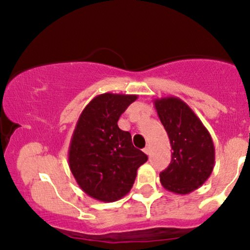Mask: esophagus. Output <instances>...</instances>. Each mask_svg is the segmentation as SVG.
Here are the masks:
<instances>
[{"label":"esophagus","instance_id":"34e87169","mask_svg":"<svg viewBox=\"0 0 250 250\" xmlns=\"http://www.w3.org/2000/svg\"><path fill=\"white\" fill-rule=\"evenodd\" d=\"M144 152L145 153H146V154H150V147H148V146H146V147H144Z\"/></svg>","mask_w":250,"mask_h":250}]
</instances>
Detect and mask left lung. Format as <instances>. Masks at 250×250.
<instances>
[{
  "mask_svg": "<svg viewBox=\"0 0 250 250\" xmlns=\"http://www.w3.org/2000/svg\"><path fill=\"white\" fill-rule=\"evenodd\" d=\"M158 116L169 137L172 160L160 173L163 187L186 195L209 179L214 166V145L210 132L180 98L154 100Z\"/></svg>",
  "mask_w": 250,
  "mask_h": 250,
  "instance_id": "1",
  "label": "left lung"
}]
</instances>
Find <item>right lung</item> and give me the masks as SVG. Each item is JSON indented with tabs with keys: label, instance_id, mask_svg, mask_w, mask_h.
Masks as SVG:
<instances>
[{
	"label": "right lung",
	"instance_id": "obj_1",
	"mask_svg": "<svg viewBox=\"0 0 250 250\" xmlns=\"http://www.w3.org/2000/svg\"><path fill=\"white\" fill-rule=\"evenodd\" d=\"M135 94L103 93L83 109L69 145V167L85 194L115 202L130 191L147 156L132 145L130 132L118 121Z\"/></svg>",
	"mask_w": 250,
	"mask_h": 250
}]
</instances>
